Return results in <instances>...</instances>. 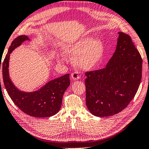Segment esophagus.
Masks as SVG:
<instances>
[{"label": "esophagus", "instance_id": "esophagus-1", "mask_svg": "<svg viewBox=\"0 0 149 149\" xmlns=\"http://www.w3.org/2000/svg\"><path fill=\"white\" fill-rule=\"evenodd\" d=\"M71 77L73 80H77L80 78V75H79V73L77 72H74L71 74Z\"/></svg>", "mask_w": 149, "mask_h": 149}]
</instances>
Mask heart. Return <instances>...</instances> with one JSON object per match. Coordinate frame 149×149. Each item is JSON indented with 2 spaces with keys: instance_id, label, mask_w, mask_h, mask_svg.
Here are the masks:
<instances>
[{
  "instance_id": "1",
  "label": "heart",
  "mask_w": 149,
  "mask_h": 149,
  "mask_svg": "<svg viewBox=\"0 0 149 149\" xmlns=\"http://www.w3.org/2000/svg\"><path fill=\"white\" fill-rule=\"evenodd\" d=\"M104 52L103 43L99 39L90 37L81 39L67 50V53L75 56L74 63L79 68L89 70L101 60Z\"/></svg>"
}]
</instances>
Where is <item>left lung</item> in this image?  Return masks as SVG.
Segmentation results:
<instances>
[{
  "mask_svg": "<svg viewBox=\"0 0 149 149\" xmlns=\"http://www.w3.org/2000/svg\"><path fill=\"white\" fill-rule=\"evenodd\" d=\"M118 34L115 53L106 67L85 73L86 106L95 116L121 112L134 97L141 82L142 58L139 51L129 35Z\"/></svg>",
  "mask_w": 149,
  "mask_h": 149,
  "instance_id": "8db88e82",
  "label": "left lung"
}]
</instances>
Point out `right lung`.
<instances>
[{
    "mask_svg": "<svg viewBox=\"0 0 149 149\" xmlns=\"http://www.w3.org/2000/svg\"><path fill=\"white\" fill-rule=\"evenodd\" d=\"M28 40L29 39L27 36H20L12 42L2 65L3 82L10 98L22 111L35 117L53 116L61 108L64 93L70 84V74H65L48 82L36 91L23 92L17 89L9 77V56L16 47Z\"/></svg>",
    "mask_w": 149,
    "mask_h": 149,
    "instance_id": "1",
    "label": "right lung"
}]
</instances>
